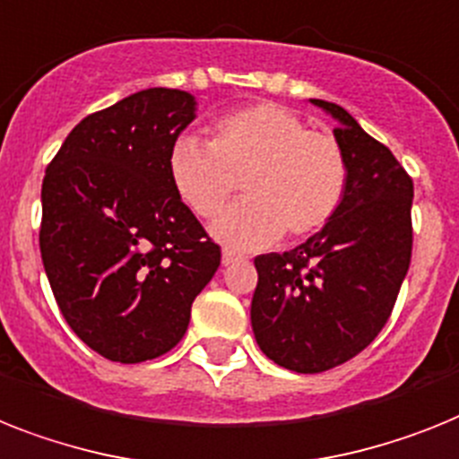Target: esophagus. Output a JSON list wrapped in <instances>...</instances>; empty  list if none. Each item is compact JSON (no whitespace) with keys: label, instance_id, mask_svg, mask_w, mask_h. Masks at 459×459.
Instances as JSON below:
<instances>
[{"label":"esophagus","instance_id":"esophagus-1","mask_svg":"<svg viewBox=\"0 0 459 459\" xmlns=\"http://www.w3.org/2000/svg\"><path fill=\"white\" fill-rule=\"evenodd\" d=\"M240 259H242L240 254L230 252V249H223V254H221V264L223 265H233V264H238Z\"/></svg>","mask_w":459,"mask_h":459}]
</instances>
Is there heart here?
<instances>
[{
	"instance_id": "heart-1",
	"label": "heart",
	"mask_w": 459,
	"mask_h": 459,
	"mask_svg": "<svg viewBox=\"0 0 459 459\" xmlns=\"http://www.w3.org/2000/svg\"><path fill=\"white\" fill-rule=\"evenodd\" d=\"M177 198L200 219H214L242 186L214 236L230 249H261L282 236L325 229L348 191V160L331 134L307 130L299 114L261 102L223 114L210 146L184 134L168 153Z\"/></svg>"
}]
</instances>
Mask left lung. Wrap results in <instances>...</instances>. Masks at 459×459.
<instances>
[{"label": "left lung", "mask_w": 459, "mask_h": 459, "mask_svg": "<svg viewBox=\"0 0 459 459\" xmlns=\"http://www.w3.org/2000/svg\"><path fill=\"white\" fill-rule=\"evenodd\" d=\"M310 102L338 121L348 191L319 233L254 259V338L268 359L296 373L329 371L371 345L390 319L413 249V179L342 107Z\"/></svg>", "instance_id": "1"}]
</instances>
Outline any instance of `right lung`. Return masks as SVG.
<instances>
[{"instance_id":"add662e5","label":"right lung","mask_w":459,"mask_h":459,"mask_svg":"<svg viewBox=\"0 0 459 459\" xmlns=\"http://www.w3.org/2000/svg\"><path fill=\"white\" fill-rule=\"evenodd\" d=\"M194 118L191 92L146 88L83 118L46 168L41 261L67 325L105 359L175 348L221 264L168 175Z\"/></svg>"}]
</instances>
